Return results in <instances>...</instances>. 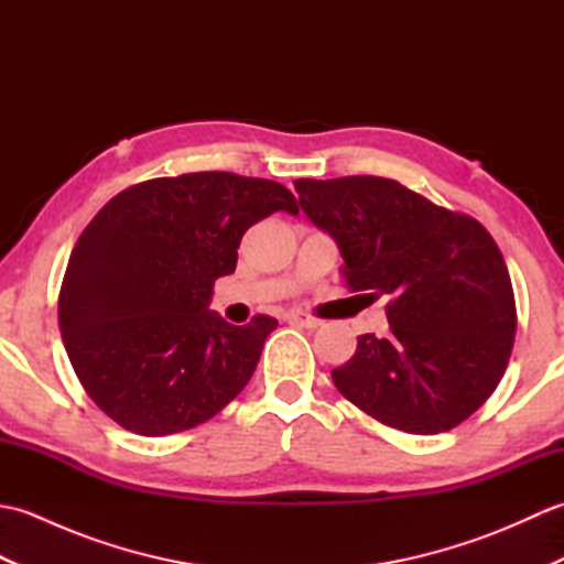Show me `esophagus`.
<instances>
[{"label":"esophagus","mask_w":564,"mask_h":564,"mask_svg":"<svg viewBox=\"0 0 564 564\" xmlns=\"http://www.w3.org/2000/svg\"><path fill=\"white\" fill-rule=\"evenodd\" d=\"M289 322H293V325H301L305 329H317L322 325V319L307 315V313H289Z\"/></svg>","instance_id":"esophagus-1"}]
</instances>
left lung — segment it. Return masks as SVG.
Returning a JSON list of instances; mask_svg holds the SVG:
<instances>
[{
	"label": "left lung",
	"mask_w": 564,
	"mask_h": 564,
	"mask_svg": "<svg viewBox=\"0 0 564 564\" xmlns=\"http://www.w3.org/2000/svg\"><path fill=\"white\" fill-rule=\"evenodd\" d=\"M295 191L307 218L337 242L349 291L390 297L388 337H358L356 354L332 370L337 390L406 434H441L480 410L517 334L492 235L392 178H297Z\"/></svg>",
	"instance_id": "1"
}]
</instances>
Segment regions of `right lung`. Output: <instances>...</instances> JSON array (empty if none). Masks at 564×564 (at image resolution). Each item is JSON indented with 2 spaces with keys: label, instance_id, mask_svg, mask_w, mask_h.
<instances>
[{
  "label": "right lung",
  "instance_id": "add662e5",
  "mask_svg": "<svg viewBox=\"0 0 564 564\" xmlns=\"http://www.w3.org/2000/svg\"><path fill=\"white\" fill-rule=\"evenodd\" d=\"M275 210L297 215L281 184L196 172L130 186L84 227L57 319L79 382L116 424L178 434L242 392L279 322L235 327L208 305L239 239Z\"/></svg>",
  "mask_w": 564,
  "mask_h": 564
}]
</instances>
